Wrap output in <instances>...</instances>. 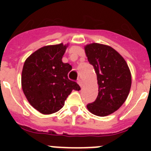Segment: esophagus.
Here are the masks:
<instances>
[{
    "label": "esophagus",
    "instance_id": "1",
    "mask_svg": "<svg viewBox=\"0 0 151 151\" xmlns=\"http://www.w3.org/2000/svg\"><path fill=\"white\" fill-rule=\"evenodd\" d=\"M78 85H80L81 87H82V85H83L82 81L81 80V79H78Z\"/></svg>",
    "mask_w": 151,
    "mask_h": 151
}]
</instances>
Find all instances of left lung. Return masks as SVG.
<instances>
[{"label": "left lung", "instance_id": "left-lung-1", "mask_svg": "<svg viewBox=\"0 0 151 151\" xmlns=\"http://www.w3.org/2000/svg\"><path fill=\"white\" fill-rule=\"evenodd\" d=\"M88 60L97 75L99 93L88 110L105 117L117 110L126 100L132 85L131 72L124 58L110 46L92 43L85 47Z\"/></svg>", "mask_w": 151, "mask_h": 151}]
</instances>
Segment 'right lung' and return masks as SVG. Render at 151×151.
<instances>
[{
	"label": "right lung",
	"instance_id": "add662e5",
	"mask_svg": "<svg viewBox=\"0 0 151 151\" xmlns=\"http://www.w3.org/2000/svg\"><path fill=\"white\" fill-rule=\"evenodd\" d=\"M67 46L63 43L44 46L32 53L23 65V93L30 105L43 114L59 111L71 92L81 89L68 78L72 66L62 61Z\"/></svg>",
	"mask_w": 151,
	"mask_h": 151
}]
</instances>
